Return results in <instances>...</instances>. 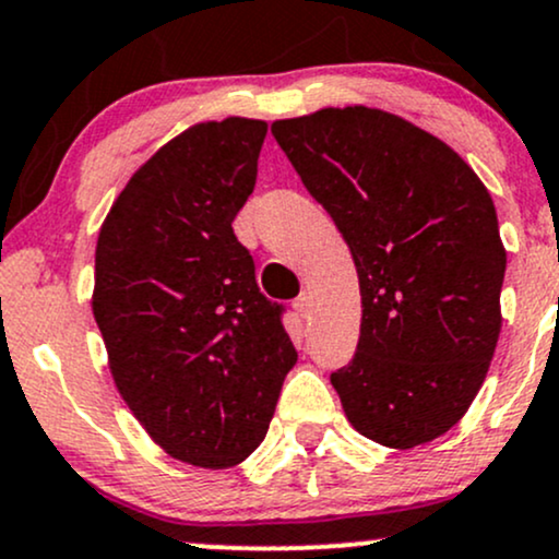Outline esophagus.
Segmentation results:
<instances>
[{
    "label": "esophagus",
    "mask_w": 559,
    "mask_h": 559,
    "mask_svg": "<svg viewBox=\"0 0 559 559\" xmlns=\"http://www.w3.org/2000/svg\"><path fill=\"white\" fill-rule=\"evenodd\" d=\"M311 306H313V298H311V293H308V290L300 293L298 298H295V304H293L295 311H298L304 319L308 317V313H311Z\"/></svg>",
    "instance_id": "1"
}]
</instances>
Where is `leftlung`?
Listing matches in <instances>:
<instances>
[{
	"instance_id": "8db88e82",
	"label": "left lung",
	"mask_w": 559,
	"mask_h": 559,
	"mask_svg": "<svg viewBox=\"0 0 559 559\" xmlns=\"http://www.w3.org/2000/svg\"><path fill=\"white\" fill-rule=\"evenodd\" d=\"M356 261L360 337L332 373L347 421L392 450L450 431L487 379L508 253L487 186L403 117L326 107L272 122Z\"/></svg>"
}]
</instances>
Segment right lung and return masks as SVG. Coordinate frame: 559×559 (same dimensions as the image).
Instances as JSON below:
<instances>
[{"label": "right lung", "instance_id": "add662e5", "mask_svg": "<svg viewBox=\"0 0 559 559\" xmlns=\"http://www.w3.org/2000/svg\"><path fill=\"white\" fill-rule=\"evenodd\" d=\"M264 120L199 122L135 169L98 229L94 319L117 390L175 461L233 468L264 442L298 353L233 222Z\"/></svg>", "mask_w": 559, "mask_h": 559}]
</instances>
